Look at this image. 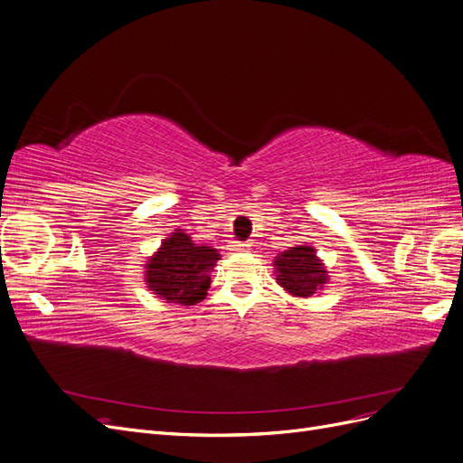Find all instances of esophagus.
<instances>
[{
	"mask_svg": "<svg viewBox=\"0 0 463 463\" xmlns=\"http://www.w3.org/2000/svg\"><path fill=\"white\" fill-rule=\"evenodd\" d=\"M232 253H241V250H247L250 245L249 243H241V241H235L232 245H228Z\"/></svg>",
	"mask_w": 463,
	"mask_h": 463,
	"instance_id": "34e87169",
	"label": "esophagus"
}]
</instances>
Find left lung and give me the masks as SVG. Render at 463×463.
Listing matches in <instances>:
<instances>
[{"label":"left lung","instance_id":"obj_1","mask_svg":"<svg viewBox=\"0 0 463 463\" xmlns=\"http://www.w3.org/2000/svg\"><path fill=\"white\" fill-rule=\"evenodd\" d=\"M276 282L293 298H313L328 284V270L313 245H296L282 250L274 262Z\"/></svg>","mask_w":463,"mask_h":463}]
</instances>
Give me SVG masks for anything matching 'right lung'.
<instances>
[{
    "mask_svg": "<svg viewBox=\"0 0 463 463\" xmlns=\"http://www.w3.org/2000/svg\"><path fill=\"white\" fill-rule=\"evenodd\" d=\"M218 260L220 253L214 247L194 243L184 230H174L146 259V288L164 303L197 305L206 298L210 272Z\"/></svg>",
    "mask_w": 463,
    "mask_h": 463,
    "instance_id": "1",
    "label": "right lung"
}]
</instances>
